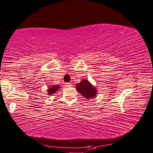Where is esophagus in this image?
Listing matches in <instances>:
<instances>
[{
  "mask_svg": "<svg viewBox=\"0 0 153 153\" xmlns=\"http://www.w3.org/2000/svg\"><path fill=\"white\" fill-rule=\"evenodd\" d=\"M65 85H66V86H70V85H71V84H72V83H71V82H68V83H65Z\"/></svg>",
  "mask_w": 153,
  "mask_h": 153,
  "instance_id": "obj_1",
  "label": "esophagus"
}]
</instances>
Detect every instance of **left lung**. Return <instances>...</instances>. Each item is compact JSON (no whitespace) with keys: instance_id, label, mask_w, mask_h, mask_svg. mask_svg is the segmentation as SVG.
<instances>
[{"instance_id":"obj_1","label":"left lung","mask_w":153,"mask_h":153,"mask_svg":"<svg viewBox=\"0 0 153 153\" xmlns=\"http://www.w3.org/2000/svg\"><path fill=\"white\" fill-rule=\"evenodd\" d=\"M77 90L85 98L89 99L94 97L97 94L96 89L88 80L83 79L76 85Z\"/></svg>"}]
</instances>
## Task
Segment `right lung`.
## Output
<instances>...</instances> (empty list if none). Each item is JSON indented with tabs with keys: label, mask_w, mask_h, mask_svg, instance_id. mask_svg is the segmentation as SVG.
<instances>
[{
	"label": "right lung",
	"mask_w": 153,
	"mask_h": 153,
	"mask_svg": "<svg viewBox=\"0 0 153 153\" xmlns=\"http://www.w3.org/2000/svg\"><path fill=\"white\" fill-rule=\"evenodd\" d=\"M59 85H55V86H52L50 88H49L48 89V95H51V94H54L56 91H57L59 89Z\"/></svg>",
	"instance_id": "obj_1"
}]
</instances>
